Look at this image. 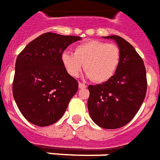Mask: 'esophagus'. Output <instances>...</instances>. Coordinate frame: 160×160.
Returning <instances> with one entry per match:
<instances>
[{
    "instance_id": "obj_1",
    "label": "esophagus",
    "mask_w": 160,
    "mask_h": 160,
    "mask_svg": "<svg viewBox=\"0 0 160 160\" xmlns=\"http://www.w3.org/2000/svg\"><path fill=\"white\" fill-rule=\"evenodd\" d=\"M86 85H85V84H83V83H79V88H80V89H84V88H86Z\"/></svg>"
}]
</instances>
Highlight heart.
I'll list each match as a JSON object with an SVG mask.
<instances>
[{
    "label": "heart",
    "mask_w": 160,
    "mask_h": 160,
    "mask_svg": "<svg viewBox=\"0 0 160 160\" xmlns=\"http://www.w3.org/2000/svg\"><path fill=\"white\" fill-rule=\"evenodd\" d=\"M62 62L68 74L78 77L84 68L86 76L102 83L115 74L120 60V51L116 45L92 40L75 47L74 53L62 52Z\"/></svg>",
    "instance_id": "b5f03b06"
}]
</instances>
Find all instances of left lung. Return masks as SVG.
<instances>
[{"mask_svg":"<svg viewBox=\"0 0 160 160\" xmlns=\"http://www.w3.org/2000/svg\"><path fill=\"white\" fill-rule=\"evenodd\" d=\"M103 38L117 43L120 51L119 64L110 80L88 86L87 107L98 126L118 129L134 118L144 101L148 86L146 68L142 58L125 39L118 35Z\"/></svg>","mask_w":160,"mask_h":160,"instance_id":"1","label":"left lung"}]
</instances>
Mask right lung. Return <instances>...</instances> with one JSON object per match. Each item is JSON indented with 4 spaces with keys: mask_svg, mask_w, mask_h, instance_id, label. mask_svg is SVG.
<instances>
[{
    "mask_svg": "<svg viewBox=\"0 0 160 160\" xmlns=\"http://www.w3.org/2000/svg\"><path fill=\"white\" fill-rule=\"evenodd\" d=\"M80 36L47 32L29 42L15 63L12 94L28 121L47 126L63 115L79 83L62 64V52Z\"/></svg>",
    "mask_w": 160,
    "mask_h": 160,
    "instance_id": "obj_1",
    "label": "right lung"
}]
</instances>
